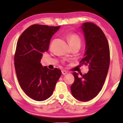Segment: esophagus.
Segmentation results:
<instances>
[{"label": "esophagus", "instance_id": "obj_1", "mask_svg": "<svg viewBox=\"0 0 123 123\" xmlns=\"http://www.w3.org/2000/svg\"><path fill=\"white\" fill-rule=\"evenodd\" d=\"M62 74H63V75H65V74H68V71H66L65 70H62Z\"/></svg>", "mask_w": 123, "mask_h": 123}]
</instances>
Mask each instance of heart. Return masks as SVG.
Returning <instances> with one entry per match:
<instances>
[{"label":"heart","mask_w":123,"mask_h":123,"mask_svg":"<svg viewBox=\"0 0 123 123\" xmlns=\"http://www.w3.org/2000/svg\"><path fill=\"white\" fill-rule=\"evenodd\" d=\"M68 40L69 41L70 46L74 44H81V40L78 35L76 34H69L68 35Z\"/></svg>","instance_id":"b5f03b06"}]
</instances>
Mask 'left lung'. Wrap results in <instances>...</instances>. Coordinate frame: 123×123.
<instances>
[{
    "label": "left lung",
    "mask_w": 123,
    "mask_h": 123,
    "mask_svg": "<svg viewBox=\"0 0 123 123\" xmlns=\"http://www.w3.org/2000/svg\"><path fill=\"white\" fill-rule=\"evenodd\" d=\"M86 41L84 58L81 65L88 66L87 73L73 72L74 81L70 87L74 98L86 102L92 99L102 90L110 63V50L108 40L102 29L92 22L81 26Z\"/></svg>",
    "instance_id": "obj_1"
}]
</instances>
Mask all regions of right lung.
I'll use <instances>...</instances> for the list:
<instances>
[{
    "label": "right lung",
    "mask_w": 123,
    "mask_h": 123,
    "mask_svg": "<svg viewBox=\"0 0 123 123\" xmlns=\"http://www.w3.org/2000/svg\"><path fill=\"white\" fill-rule=\"evenodd\" d=\"M60 28L32 25L17 42L14 56L17 77L21 88L35 101H43L50 97L61 75L58 69L50 70L40 63L43 53L49 50L51 38Z\"/></svg>",
    "instance_id": "add662e5"
}]
</instances>
